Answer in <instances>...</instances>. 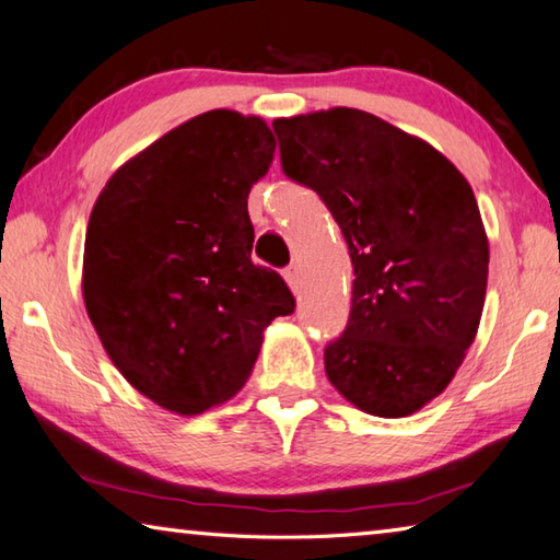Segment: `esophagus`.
<instances>
[{"label": "esophagus", "mask_w": 560, "mask_h": 560, "mask_svg": "<svg viewBox=\"0 0 560 560\" xmlns=\"http://www.w3.org/2000/svg\"><path fill=\"white\" fill-rule=\"evenodd\" d=\"M283 279H287L291 291H299V287H301V269L296 267V264H291V267L283 269Z\"/></svg>", "instance_id": "1"}]
</instances>
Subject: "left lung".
<instances>
[{"mask_svg": "<svg viewBox=\"0 0 560 560\" xmlns=\"http://www.w3.org/2000/svg\"><path fill=\"white\" fill-rule=\"evenodd\" d=\"M273 131L283 174L318 192L354 267L325 374L364 413L411 416L451 384L482 318L490 245L470 183L362 109L281 117Z\"/></svg>", "mask_w": 560, "mask_h": 560, "instance_id": "8db88e82", "label": "left lung"}]
</instances>
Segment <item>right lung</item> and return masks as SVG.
Returning <instances> with one entry per match:
<instances>
[{
  "mask_svg": "<svg viewBox=\"0 0 560 560\" xmlns=\"http://www.w3.org/2000/svg\"><path fill=\"white\" fill-rule=\"evenodd\" d=\"M267 121L210 109L121 164L90 212L83 299L109 360L161 409L235 396L267 325L296 308L252 261L247 198L273 161Z\"/></svg>",
  "mask_w": 560,
  "mask_h": 560,
  "instance_id": "right-lung-1",
  "label": "right lung"
}]
</instances>
